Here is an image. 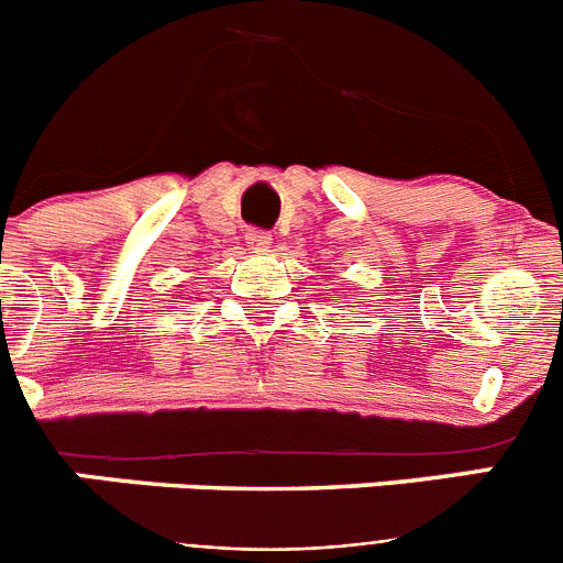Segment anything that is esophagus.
Returning a JSON list of instances; mask_svg holds the SVG:
<instances>
[{"instance_id":"34e87169","label":"esophagus","mask_w":563,"mask_h":563,"mask_svg":"<svg viewBox=\"0 0 563 563\" xmlns=\"http://www.w3.org/2000/svg\"><path fill=\"white\" fill-rule=\"evenodd\" d=\"M247 247H251V251H267V247H271V233L267 231H262V228H251V231H247Z\"/></svg>"}]
</instances>
